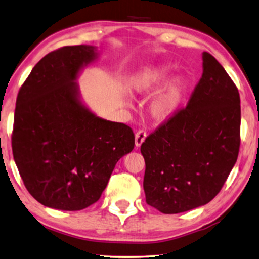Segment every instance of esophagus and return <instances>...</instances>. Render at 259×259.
Returning a JSON list of instances; mask_svg holds the SVG:
<instances>
[{"label": "esophagus", "mask_w": 259, "mask_h": 259, "mask_svg": "<svg viewBox=\"0 0 259 259\" xmlns=\"http://www.w3.org/2000/svg\"><path fill=\"white\" fill-rule=\"evenodd\" d=\"M145 138H146V131L138 130L136 135H135V145H136V148H140V146L143 144V142L145 141Z\"/></svg>", "instance_id": "esophagus-1"}]
</instances>
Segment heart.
<instances>
[{"mask_svg": "<svg viewBox=\"0 0 259 259\" xmlns=\"http://www.w3.org/2000/svg\"><path fill=\"white\" fill-rule=\"evenodd\" d=\"M169 74L165 64L142 67L130 80V90L138 94H150L158 90ZM188 88V81L183 75L169 78L150 101L149 113L156 121H165L176 113Z\"/></svg>", "mask_w": 259, "mask_h": 259, "instance_id": "obj_1", "label": "heart"}]
</instances>
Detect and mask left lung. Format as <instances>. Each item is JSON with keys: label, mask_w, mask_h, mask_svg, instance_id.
I'll use <instances>...</instances> for the list:
<instances>
[{"label": "left lung", "mask_w": 259, "mask_h": 259, "mask_svg": "<svg viewBox=\"0 0 259 259\" xmlns=\"http://www.w3.org/2000/svg\"><path fill=\"white\" fill-rule=\"evenodd\" d=\"M240 103L228 73L203 52L202 76L186 108L141 146L146 203L164 214H178L215 198L237 160Z\"/></svg>", "instance_id": "obj_1"}]
</instances>
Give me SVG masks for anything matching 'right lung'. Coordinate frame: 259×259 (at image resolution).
I'll return each mask as SVG.
<instances>
[{
    "instance_id": "1",
    "label": "right lung",
    "mask_w": 259,
    "mask_h": 259,
    "mask_svg": "<svg viewBox=\"0 0 259 259\" xmlns=\"http://www.w3.org/2000/svg\"><path fill=\"white\" fill-rule=\"evenodd\" d=\"M96 46H65L32 68L15 109L14 159L26 190L44 206L81 210L95 203L115 165L133 151L130 126L107 121L81 99L76 82Z\"/></svg>"
}]
</instances>
